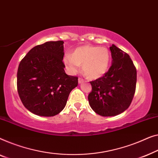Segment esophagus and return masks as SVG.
I'll list each match as a JSON object with an SVG mask.
<instances>
[{"label":"esophagus","instance_id":"1","mask_svg":"<svg viewBox=\"0 0 158 158\" xmlns=\"http://www.w3.org/2000/svg\"><path fill=\"white\" fill-rule=\"evenodd\" d=\"M78 81H79V84H81V83H82V82L84 81V79H81V78H79L78 79Z\"/></svg>","mask_w":158,"mask_h":158}]
</instances>
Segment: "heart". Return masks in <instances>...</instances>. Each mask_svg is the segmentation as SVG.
Listing matches in <instances>:
<instances>
[{
	"label": "heart",
	"mask_w": 158,
	"mask_h": 158,
	"mask_svg": "<svg viewBox=\"0 0 158 158\" xmlns=\"http://www.w3.org/2000/svg\"><path fill=\"white\" fill-rule=\"evenodd\" d=\"M63 61L72 74L78 72L81 65L85 76L95 79L103 77L107 72L110 64V54L105 47L84 45L75 48L72 54H66Z\"/></svg>",
	"instance_id": "b5f03b06"
}]
</instances>
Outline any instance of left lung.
Masks as SVG:
<instances>
[{"mask_svg":"<svg viewBox=\"0 0 158 158\" xmlns=\"http://www.w3.org/2000/svg\"><path fill=\"white\" fill-rule=\"evenodd\" d=\"M112 66L103 77L90 81L91 108L102 117L116 116L130 106L136 88L137 71L127 53L112 44Z\"/></svg>","mask_w":158,"mask_h":158,"instance_id":"left-lung-1","label":"left lung"}]
</instances>
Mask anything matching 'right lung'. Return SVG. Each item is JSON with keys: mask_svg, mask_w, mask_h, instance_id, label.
Returning a JSON list of instances; mask_svg holds the SVG:
<instances>
[{"mask_svg": "<svg viewBox=\"0 0 158 158\" xmlns=\"http://www.w3.org/2000/svg\"><path fill=\"white\" fill-rule=\"evenodd\" d=\"M64 41H48L31 48L20 62L17 89L24 106L33 114L55 116L65 107L78 77L67 75Z\"/></svg>", "mask_w": 158, "mask_h": 158, "instance_id": "right-lung-1", "label": "right lung"}]
</instances>
